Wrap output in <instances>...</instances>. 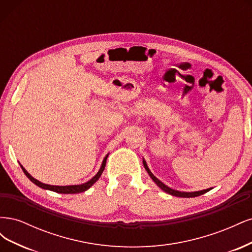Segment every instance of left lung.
<instances>
[{
    "instance_id": "8db88e82",
    "label": "left lung",
    "mask_w": 252,
    "mask_h": 252,
    "mask_svg": "<svg viewBox=\"0 0 252 252\" xmlns=\"http://www.w3.org/2000/svg\"><path fill=\"white\" fill-rule=\"evenodd\" d=\"M143 164H144L145 169H146V171H147L148 174L150 175V178L152 179V181H154V182L156 183V184L163 190V191H165V192H167V193H169V194H171V195L180 196V197H194V196L202 195V194L206 193L207 191H209V190L211 189V188H209V189H205V190H201V191H194V192H181V191H178V190H174V189L169 188L168 186H166V185L164 184V183H162L158 179H157V178L155 177V175L152 174V172L149 170L148 166H147L146 162L144 161V159H143Z\"/></svg>"
}]
</instances>
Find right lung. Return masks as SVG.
<instances>
[{"label": "right lung", "instance_id": "add662e5", "mask_svg": "<svg viewBox=\"0 0 252 252\" xmlns=\"http://www.w3.org/2000/svg\"><path fill=\"white\" fill-rule=\"evenodd\" d=\"M107 158H108V155L106 156L105 158H104V159H103V163H102V166H101V168H100V170H98V172L94 175V177L91 179V180H89L88 182H86V183H84V184H81V185H70V186H53V185H48V184H44V183H41L40 181H37V180H35L34 178H32V175H30L26 170H25V168L24 167H23L22 165H21V168H22V170L24 171V173L26 174V177L32 181L33 184H35L36 186H39V187H41V188H43V189H47V190H51V191H55V192H58V193H64V194H67V193H80V192H84V191H86L87 189H89L91 186H93L94 183L100 179V177H101V174L103 173V171H104V169H105V166H106V159H107Z\"/></svg>", "mask_w": 252, "mask_h": 252}]
</instances>
